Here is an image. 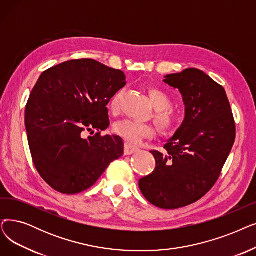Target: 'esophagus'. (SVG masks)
<instances>
[{"mask_svg": "<svg viewBox=\"0 0 256 256\" xmlns=\"http://www.w3.org/2000/svg\"><path fill=\"white\" fill-rule=\"evenodd\" d=\"M137 150H138V148L136 146H132V144H130V143L124 144V154L126 156L132 154L134 152H136Z\"/></svg>", "mask_w": 256, "mask_h": 256, "instance_id": "obj_1", "label": "esophagus"}]
</instances>
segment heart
<instances>
[{
	"label": "heart",
	"mask_w": 256,
	"mask_h": 256,
	"mask_svg": "<svg viewBox=\"0 0 256 256\" xmlns=\"http://www.w3.org/2000/svg\"><path fill=\"white\" fill-rule=\"evenodd\" d=\"M148 95L152 106L157 110L154 114V120L159 128L164 132L174 130L176 126V117L170 110H168L172 106L170 97L159 88H150ZM118 100L119 94L115 95L110 100L108 106L112 112H116L118 110ZM114 132L126 142L132 144H137L146 138L150 139L154 134V130L152 126L140 124V122L132 119L118 121L114 126Z\"/></svg>",
	"instance_id": "obj_1"
}]
</instances>
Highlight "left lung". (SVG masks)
Here are the masks:
<instances>
[{"label":"left lung","mask_w":256,"mask_h":256,"mask_svg":"<svg viewBox=\"0 0 256 256\" xmlns=\"http://www.w3.org/2000/svg\"><path fill=\"white\" fill-rule=\"evenodd\" d=\"M182 94L185 117L165 150H152L154 170L139 180L148 201L162 209L196 202L218 179L236 140V124L225 88L196 68L163 80Z\"/></svg>","instance_id":"8db88e82"}]
</instances>
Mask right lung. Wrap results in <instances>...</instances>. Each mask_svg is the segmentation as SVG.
<instances>
[{
  "mask_svg": "<svg viewBox=\"0 0 256 256\" xmlns=\"http://www.w3.org/2000/svg\"><path fill=\"white\" fill-rule=\"evenodd\" d=\"M126 84V75L94 60H73L42 72L25 110L33 163L53 190L82 192L124 154V141L100 136L110 126L108 104ZM98 132L82 138V132Z\"/></svg>",
  "mask_w": 256,
  "mask_h": 256,
  "instance_id": "add662e5",
  "label": "right lung"
}]
</instances>
